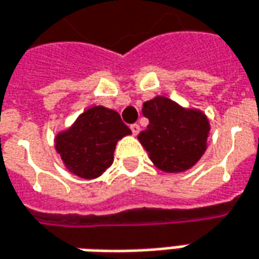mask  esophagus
<instances>
[{"label": "esophagus", "mask_w": 259, "mask_h": 259, "mask_svg": "<svg viewBox=\"0 0 259 259\" xmlns=\"http://www.w3.org/2000/svg\"><path fill=\"white\" fill-rule=\"evenodd\" d=\"M130 130H132V133L136 136V135H139V132H140V126H139L137 123H133V124H130Z\"/></svg>", "instance_id": "esophagus-1"}]
</instances>
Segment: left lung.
I'll use <instances>...</instances> for the list:
<instances>
[{"mask_svg":"<svg viewBox=\"0 0 259 259\" xmlns=\"http://www.w3.org/2000/svg\"><path fill=\"white\" fill-rule=\"evenodd\" d=\"M142 112L149 124L137 139L159 170L183 173L203 157L211 127L208 117L200 109L156 96L144 102Z\"/></svg>","mask_w":259,"mask_h":259,"instance_id":"8db88e82","label":"left lung"}]
</instances>
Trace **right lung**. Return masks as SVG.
<instances>
[{"mask_svg":"<svg viewBox=\"0 0 259 259\" xmlns=\"http://www.w3.org/2000/svg\"><path fill=\"white\" fill-rule=\"evenodd\" d=\"M132 130L120 115L105 106H92L68 129L58 132L55 150L69 173L83 180L98 179L113 163L116 144Z\"/></svg>","mask_w":259,"mask_h":259,"instance_id":"obj_1","label":"right lung"}]
</instances>
